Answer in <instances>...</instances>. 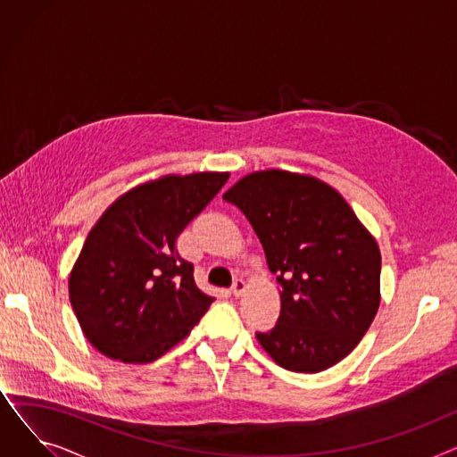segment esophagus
<instances>
[{"mask_svg":"<svg viewBox=\"0 0 457 457\" xmlns=\"http://www.w3.org/2000/svg\"><path fill=\"white\" fill-rule=\"evenodd\" d=\"M246 289V281L245 279H235L231 285V295L233 296H241Z\"/></svg>","mask_w":457,"mask_h":457,"instance_id":"1","label":"esophagus"}]
</instances>
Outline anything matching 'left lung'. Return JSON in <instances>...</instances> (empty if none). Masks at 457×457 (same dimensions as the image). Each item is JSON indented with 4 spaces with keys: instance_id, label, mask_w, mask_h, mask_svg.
Wrapping results in <instances>:
<instances>
[{
    "instance_id": "1",
    "label": "left lung",
    "mask_w": 457,
    "mask_h": 457,
    "mask_svg": "<svg viewBox=\"0 0 457 457\" xmlns=\"http://www.w3.org/2000/svg\"><path fill=\"white\" fill-rule=\"evenodd\" d=\"M245 212L279 283L278 324L255 337L293 372H320L361 341L379 307L381 255L337 190L317 178L255 172L222 196Z\"/></svg>"
}]
</instances>
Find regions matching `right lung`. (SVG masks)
Masks as SVG:
<instances>
[{"label": "right lung", "mask_w": 457, "mask_h": 457, "mask_svg": "<svg viewBox=\"0 0 457 457\" xmlns=\"http://www.w3.org/2000/svg\"><path fill=\"white\" fill-rule=\"evenodd\" d=\"M228 178L164 176L126 192L96 222L68 279L71 307L96 350L152 363L200 322L214 298L196 287L176 238Z\"/></svg>", "instance_id": "right-lung-1"}]
</instances>
